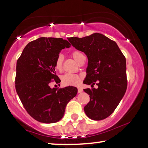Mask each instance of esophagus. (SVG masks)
Here are the masks:
<instances>
[{
	"mask_svg": "<svg viewBox=\"0 0 148 148\" xmlns=\"http://www.w3.org/2000/svg\"><path fill=\"white\" fill-rule=\"evenodd\" d=\"M83 92V90L82 88H78V93H82Z\"/></svg>",
	"mask_w": 148,
	"mask_h": 148,
	"instance_id": "obj_1",
	"label": "esophagus"
}]
</instances>
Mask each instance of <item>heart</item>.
<instances>
[{
	"mask_svg": "<svg viewBox=\"0 0 148 148\" xmlns=\"http://www.w3.org/2000/svg\"><path fill=\"white\" fill-rule=\"evenodd\" d=\"M72 57L74 58V60L79 63L82 58L84 57L83 54L80 51L78 50H75L71 52ZM63 60L64 57L62 54H58L56 57L55 62H54V68L58 71H62V65H63ZM62 84L64 86H78L82 82V77L77 75L74 74H65L61 78Z\"/></svg>",
	"mask_w": 148,
	"mask_h": 148,
	"instance_id": "1",
	"label": "heart"
}]
</instances>
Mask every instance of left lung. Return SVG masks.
Wrapping results in <instances>:
<instances>
[{"label":"left lung","instance_id":"obj_1","mask_svg":"<svg viewBox=\"0 0 148 148\" xmlns=\"http://www.w3.org/2000/svg\"><path fill=\"white\" fill-rule=\"evenodd\" d=\"M67 39L88 57L84 84L93 88L98 81L97 89L84 90L90 98L84 107L85 113L92 120H103L114 112L126 92V58L116 42L102 34Z\"/></svg>","mask_w":148,"mask_h":148}]
</instances>
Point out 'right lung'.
I'll return each instance as SVG.
<instances>
[{
  "mask_svg": "<svg viewBox=\"0 0 148 148\" xmlns=\"http://www.w3.org/2000/svg\"><path fill=\"white\" fill-rule=\"evenodd\" d=\"M71 46L62 38H40L27 44L17 61L16 91L28 114L40 123L59 121L67 103L77 94L75 87L49 86L52 80L60 82L54 62L62 49Z\"/></svg>",
  "mask_w": 148,
  "mask_h": 148,
  "instance_id": "obj_1",
  "label": "right lung"
}]
</instances>
